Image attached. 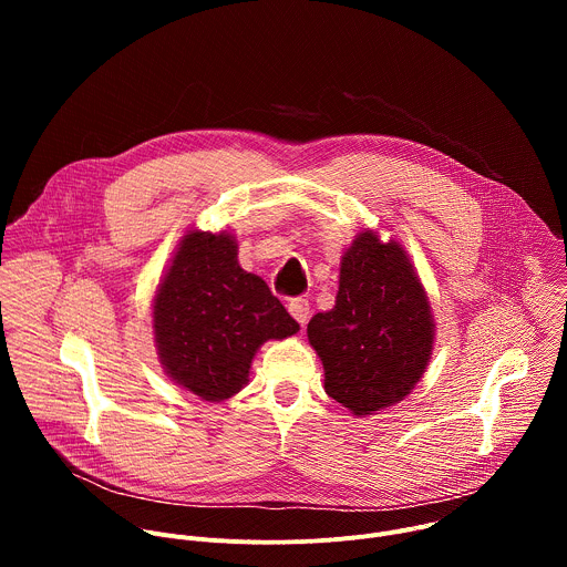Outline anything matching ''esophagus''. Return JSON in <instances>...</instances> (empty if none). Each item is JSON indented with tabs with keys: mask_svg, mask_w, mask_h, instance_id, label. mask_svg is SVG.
Segmentation results:
<instances>
[{
	"mask_svg": "<svg viewBox=\"0 0 567 567\" xmlns=\"http://www.w3.org/2000/svg\"><path fill=\"white\" fill-rule=\"evenodd\" d=\"M287 307H289V313L305 328V322H307V318H309V300L302 298V296H298V298H291Z\"/></svg>",
	"mask_w": 567,
	"mask_h": 567,
	"instance_id": "esophagus-1",
	"label": "esophagus"
}]
</instances>
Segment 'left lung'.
<instances>
[{
	"mask_svg": "<svg viewBox=\"0 0 567 567\" xmlns=\"http://www.w3.org/2000/svg\"><path fill=\"white\" fill-rule=\"evenodd\" d=\"M311 348L326 392L359 415L406 396L422 379L435 339L429 296L399 241L363 230L341 262L337 305L311 316Z\"/></svg>",
	"mask_w": 567,
	"mask_h": 567,
	"instance_id": "1",
	"label": "left lung"
}]
</instances>
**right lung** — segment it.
<instances>
[{
    "label": "right lung",
    "mask_w": 567,
    "mask_h": 567,
    "mask_svg": "<svg viewBox=\"0 0 567 567\" xmlns=\"http://www.w3.org/2000/svg\"><path fill=\"white\" fill-rule=\"evenodd\" d=\"M152 316L161 365L204 401L239 392L258 348L300 330L267 282L239 267L237 241L226 230L184 235Z\"/></svg>",
    "instance_id": "right-lung-1"
}]
</instances>
